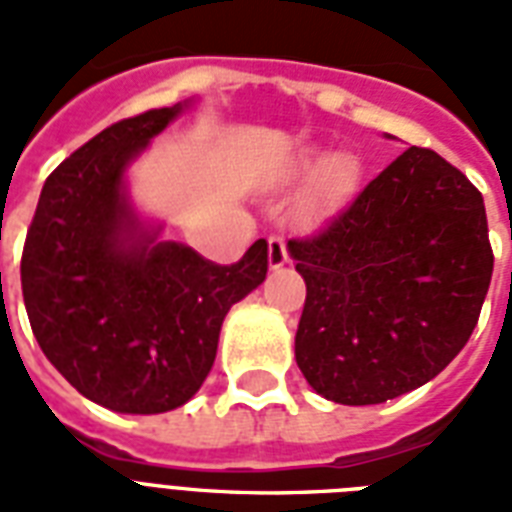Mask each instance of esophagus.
Here are the masks:
<instances>
[{
	"instance_id": "1",
	"label": "esophagus",
	"mask_w": 512,
	"mask_h": 512,
	"mask_svg": "<svg viewBox=\"0 0 512 512\" xmlns=\"http://www.w3.org/2000/svg\"><path fill=\"white\" fill-rule=\"evenodd\" d=\"M287 260L289 255H287V244H284V239L271 236V239H268V265L276 271V268H281V265H287Z\"/></svg>"
}]
</instances>
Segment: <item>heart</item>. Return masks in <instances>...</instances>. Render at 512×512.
Here are the masks:
<instances>
[{"mask_svg": "<svg viewBox=\"0 0 512 512\" xmlns=\"http://www.w3.org/2000/svg\"><path fill=\"white\" fill-rule=\"evenodd\" d=\"M300 177H313L311 196H308V212L316 215L321 209H329L340 204L353 188L358 185V167L348 156L311 154L305 156L300 167Z\"/></svg>", "mask_w": 512, "mask_h": 512, "instance_id": "heart-1", "label": "heart"}]
</instances>
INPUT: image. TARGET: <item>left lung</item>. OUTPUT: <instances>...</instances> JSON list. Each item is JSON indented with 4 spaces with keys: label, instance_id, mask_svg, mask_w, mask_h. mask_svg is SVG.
I'll return each instance as SVG.
<instances>
[{
    "label": "left lung",
    "instance_id": "8db88e82",
    "mask_svg": "<svg viewBox=\"0 0 512 512\" xmlns=\"http://www.w3.org/2000/svg\"><path fill=\"white\" fill-rule=\"evenodd\" d=\"M287 247L308 289L297 366L319 396L348 406L382 404L444 372L476 329L494 268L484 196L417 146L319 236Z\"/></svg>",
    "mask_w": 512,
    "mask_h": 512
}]
</instances>
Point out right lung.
Returning <instances> with one entry per match:
<instances>
[{
	"label": "right lung",
	"instance_id": "obj_1",
	"mask_svg": "<svg viewBox=\"0 0 512 512\" xmlns=\"http://www.w3.org/2000/svg\"><path fill=\"white\" fill-rule=\"evenodd\" d=\"M154 108L95 135L47 177L28 228L20 284L50 364L119 414H162L196 396L225 313L268 273L257 239L233 265L162 239L132 207L127 170L183 114Z\"/></svg>",
	"mask_w": 512,
	"mask_h": 512
}]
</instances>
